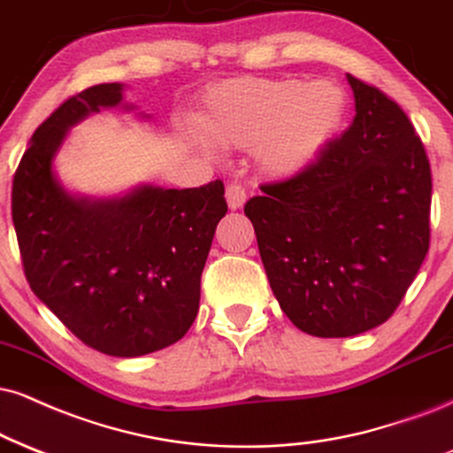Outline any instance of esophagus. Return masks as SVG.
<instances>
[{
	"label": "esophagus",
	"mask_w": 453,
	"mask_h": 453,
	"mask_svg": "<svg viewBox=\"0 0 453 453\" xmlns=\"http://www.w3.org/2000/svg\"><path fill=\"white\" fill-rule=\"evenodd\" d=\"M245 199H248V193H245V188L242 187V184H237V182L228 184V187H226V203H228V208H231V210L243 208Z\"/></svg>",
	"instance_id": "obj_1"
}]
</instances>
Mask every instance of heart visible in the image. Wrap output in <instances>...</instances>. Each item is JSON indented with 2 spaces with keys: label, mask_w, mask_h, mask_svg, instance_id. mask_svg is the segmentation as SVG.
Instances as JSON below:
<instances>
[{
  "label": "heart",
  "mask_w": 453,
  "mask_h": 453,
  "mask_svg": "<svg viewBox=\"0 0 453 453\" xmlns=\"http://www.w3.org/2000/svg\"><path fill=\"white\" fill-rule=\"evenodd\" d=\"M344 96L329 81L235 77L205 94L199 130L222 149H254L260 170L288 178L306 170L338 130Z\"/></svg>",
  "instance_id": "obj_1"
}]
</instances>
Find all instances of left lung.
<instances>
[{"label":"left lung","instance_id":"8db88e82","mask_svg":"<svg viewBox=\"0 0 453 453\" xmlns=\"http://www.w3.org/2000/svg\"><path fill=\"white\" fill-rule=\"evenodd\" d=\"M349 83V130L243 208L279 306L319 338L387 321L431 245V164L414 124L376 86L353 75Z\"/></svg>","mask_w":453,"mask_h":453}]
</instances>
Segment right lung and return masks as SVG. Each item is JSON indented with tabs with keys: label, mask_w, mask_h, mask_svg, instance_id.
I'll list each match as a JSON object with an SVG mask.
<instances>
[{
	"label": "right lung",
	"mask_w": 453,
	"mask_h": 453,
	"mask_svg": "<svg viewBox=\"0 0 453 453\" xmlns=\"http://www.w3.org/2000/svg\"><path fill=\"white\" fill-rule=\"evenodd\" d=\"M119 103L121 83H100L37 127L16 167L12 220L33 294L90 349L141 357L193 326L226 201L222 180L142 187L111 201L71 197L54 178V153L73 124Z\"/></svg>",
	"instance_id": "add662e5"
}]
</instances>
